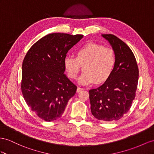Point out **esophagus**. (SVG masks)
Returning a JSON list of instances; mask_svg holds the SVG:
<instances>
[{
    "instance_id": "obj_1",
    "label": "esophagus",
    "mask_w": 154,
    "mask_h": 154,
    "mask_svg": "<svg viewBox=\"0 0 154 154\" xmlns=\"http://www.w3.org/2000/svg\"><path fill=\"white\" fill-rule=\"evenodd\" d=\"M82 90H83V88H80V87H78V88H77V92H79L82 91Z\"/></svg>"
}]
</instances>
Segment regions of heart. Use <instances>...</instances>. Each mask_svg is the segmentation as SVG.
<instances>
[{
  "label": "heart",
  "instance_id": "b5f03b06",
  "mask_svg": "<svg viewBox=\"0 0 154 154\" xmlns=\"http://www.w3.org/2000/svg\"><path fill=\"white\" fill-rule=\"evenodd\" d=\"M115 61V54L111 48L90 43L77 50L76 57L66 56L64 66L68 76L72 79H76L83 66L84 72L78 81L86 85L107 79L112 72Z\"/></svg>",
  "mask_w": 154,
  "mask_h": 154
}]
</instances>
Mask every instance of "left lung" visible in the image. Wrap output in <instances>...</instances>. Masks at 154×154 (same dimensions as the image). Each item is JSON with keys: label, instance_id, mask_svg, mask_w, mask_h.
<instances>
[{"label": "left lung", "instance_id": "8db88e82", "mask_svg": "<svg viewBox=\"0 0 154 154\" xmlns=\"http://www.w3.org/2000/svg\"><path fill=\"white\" fill-rule=\"evenodd\" d=\"M115 54L112 73L101 86L89 90L90 109L97 119L120 120L128 112L135 97L139 68L135 56L125 43L113 34H102Z\"/></svg>", "mask_w": 154, "mask_h": 154}]
</instances>
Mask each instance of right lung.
I'll use <instances>...</instances> for the list:
<instances>
[{
  "label": "right lung",
  "instance_id": "right-lung-1",
  "mask_svg": "<svg viewBox=\"0 0 154 154\" xmlns=\"http://www.w3.org/2000/svg\"><path fill=\"white\" fill-rule=\"evenodd\" d=\"M83 35L53 33L39 39L22 64L21 91L37 116L51 122L60 118L77 86L64 74V59Z\"/></svg>",
  "mask_w": 154,
  "mask_h": 154
}]
</instances>
